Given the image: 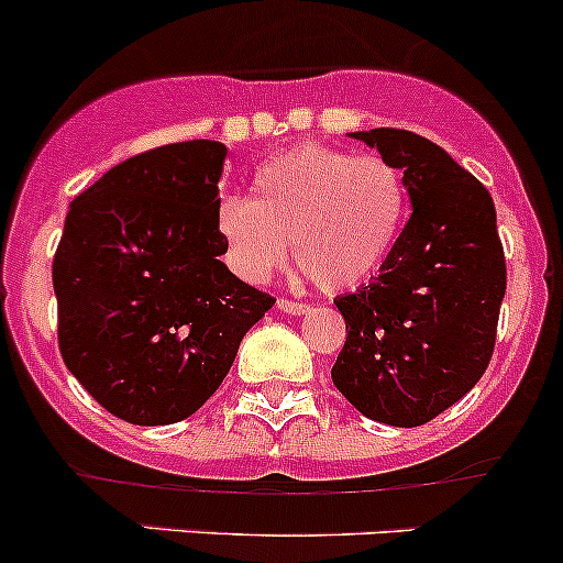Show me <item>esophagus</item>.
<instances>
[{"instance_id": "esophagus-1", "label": "esophagus", "mask_w": 563, "mask_h": 563, "mask_svg": "<svg viewBox=\"0 0 563 563\" xmlns=\"http://www.w3.org/2000/svg\"><path fill=\"white\" fill-rule=\"evenodd\" d=\"M276 306H279L282 311H287V314H295V317H300L309 311V303H300V300H289V298H279V303Z\"/></svg>"}]
</instances>
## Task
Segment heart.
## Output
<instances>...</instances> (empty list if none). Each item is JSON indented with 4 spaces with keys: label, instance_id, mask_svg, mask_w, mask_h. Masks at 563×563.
Masks as SVG:
<instances>
[{
    "label": "heart",
    "instance_id": "1",
    "mask_svg": "<svg viewBox=\"0 0 563 563\" xmlns=\"http://www.w3.org/2000/svg\"><path fill=\"white\" fill-rule=\"evenodd\" d=\"M409 219L401 167L376 154L300 146L254 173L252 200L224 197L217 228L243 279L263 282L287 260L328 292L368 282Z\"/></svg>",
    "mask_w": 563,
    "mask_h": 563
}]
</instances>
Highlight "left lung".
Wrapping results in <instances>:
<instances>
[{
    "mask_svg": "<svg viewBox=\"0 0 563 563\" xmlns=\"http://www.w3.org/2000/svg\"><path fill=\"white\" fill-rule=\"evenodd\" d=\"M352 137L401 167L411 217L379 276L335 298L346 341L330 376L361 415L415 428L461 401L494 355L507 289L494 197L428 137Z\"/></svg>",
    "mask_w": 563,
    "mask_h": 563,
    "instance_id": "1",
    "label": "left lung"
}]
</instances>
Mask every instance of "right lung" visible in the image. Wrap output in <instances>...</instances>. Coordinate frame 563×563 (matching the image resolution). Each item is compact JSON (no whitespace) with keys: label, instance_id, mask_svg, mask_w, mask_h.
I'll return each instance as SVG.
<instances>
[{"label":"right lung","instance_id":"1","mask_svg":"<svg viewBox=\"0 0 563 563\" xmlns=\"http://www.w3.org/2000/svg\"><path fill=\"white\" fill-rule=\"evenodd\" d=\"M224 156L219 141L152 148L69 206L54 257L59 350L89 396L132 426L195 415L276 303L219 260Z\"/></svg>","mask_w":563,"mask_h":563}]
</instances>
